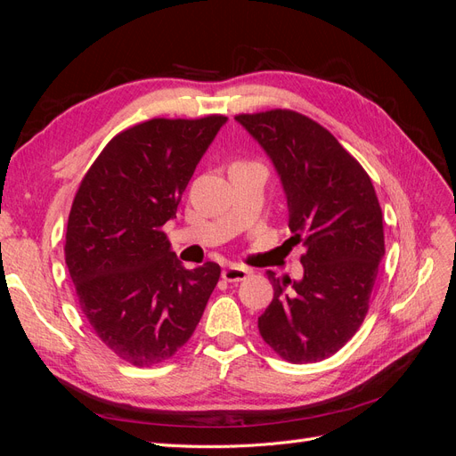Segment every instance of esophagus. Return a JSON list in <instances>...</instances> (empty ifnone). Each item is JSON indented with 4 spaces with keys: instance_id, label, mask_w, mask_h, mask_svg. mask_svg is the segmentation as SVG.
Instances as JSON below:
<instances>
[{
    "instance_id": "34e87169",
    "label": "esophagus",
    "mask_w": 456,
    "mask_h": 456,
    "mask_svg": "<svg viewBox=\"0 0 456 456\" xmlns=\"http://www.w3.org/2000/svg\"><path fill=\"white\" fill-rule=\"evenodd\" d=\"M249 275H251V270H247L243 266H228V268L223 270V280L230 281V283L243 281V280L249 278Z\"/></svg>"
}]
</instances>
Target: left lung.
Here are the masks:
<instances>
[{
    "instance_id": "left-lung-1",
    "label": "left lung",
    "mask_w": 456,
    "mask_h": 456,
    "mask_svg": "<svg viewBox=\"0 0 456 456\" xmlns=\"http://www.w3.org/2000/svg\"><path fill=\"white\" fill-rule=\"evenodd\" d=\"M236 121L265 150L280 176L289 230L306 255L300 280L273 285L258 330L291 363L337 354L365 320L384 258L382 211L369 175L340 142L291 110L241 114Z\"/></svg>"
}]
</instances>
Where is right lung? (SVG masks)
<instances>
[{
    "label": "right lung",
    "instance_id": "right-lung-1",
    "mask_svg": "<svg viewBox=\"0 0 456 456\" xmlns=\"http://www.w3.org/2000/svg\"><path fill=\"white\" fill-rule=\"evenodd\" d=\"M228 118L150 119L94 159L72 203L66 266L106 346L136 367L169 360L200 323L220 266L186 270L161 226Z\"/></svg>",
    "mask_w": 456,
    "mask_h": 456
}]
</instances>
